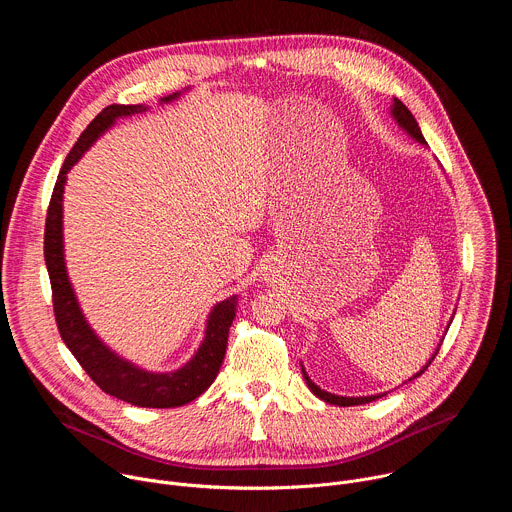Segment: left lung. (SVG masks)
<instances>
[{"label": "left lung", "mask_w": 512, "mask_h": 512, "mask_svg": "<svg viewBox=\"0 0 512 512\" xmlns=\"http://www.w3.org/2000/svg\"><path fill=\"white\" fill-rule=\"evenodd\" d=\"M391 115H393V119L399 123V127L401 129H405L407 131V135H411L415 141H419V143H423V145H427V141L423 139V135H421V129H419V125H417V121H415V117L411 115V111L399 101V99H393V105H391ZM450 328V326H448ZM442 346V344H440ZM440 346H437V350H440ZM437 350L433 352V356L427 360V364L425 367L417 373V375H413L409 381H413V379H417V377H421L425 371H427V367L431 364V360L435 358V354H437ZM302 375H304V381H306V385L310 387V391L318 397V399H322V401H326V403H330V405H338V407H350V405H364V403H371V401H377L379 397H383L385 393H379V395H369V397H342V395H332V393H328V391H324V389H320L310 377H308V373H306V369L302 367Z\"/></svg>", "instance_id": "left-lung-1"}]
</instances>
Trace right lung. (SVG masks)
<instances>
[{"mask_svg":"<svg viewBox=\"0 0 512 512\" xmlns=\"http://www.w3.org/2000/svg\"><path fill=\"white\" fill-rule=\"evenodd\" d=\"M180 93L168 95L162 103H170L178 99ZM148 111L143 105H109L105 107L81 133L75 148L66 156L60 174L54 184V192L50 198L48 214H46V231H44V259L52 285V304L58 332L75 354L85 373L111 397H117L125 403L137 407H154L168 409L180 407L196 397H200L216 379L218 369H221L229 328L235 320L237 312V296H231L223 302H218L206 320L204 340L196 354L172 373H150L135 367L133 362L115 354L89 326L87 318L81 312L79 300L72 289L64 265V243H62V194L66 184L68 170L75 166L81 156L91 148V145L119 119L135 113Z\"/></svg>","mask_w":512,"mask_h":512,"instance_id":"1","label":"right lung"}]
</instances>
